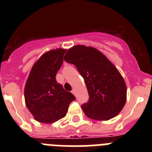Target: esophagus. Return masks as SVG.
Wrapping results in <instances>:
<instances>
[{
  "label": "esophagus",
  "mask_w": 152,
  "mask_h": 152,
  "mask_svg": "<svg viewBox=\"0 0 152 152\" xmlns=\"http://www.w3.org/2000/svg\"><path fill=\"white\" fill-rule=\"evenodd\" d=\"M72 94H73L74 95H75V94H76V93H75V89H73V90H72Z\"/></svg>",
  "instance_id": "1"
}]
</instances>
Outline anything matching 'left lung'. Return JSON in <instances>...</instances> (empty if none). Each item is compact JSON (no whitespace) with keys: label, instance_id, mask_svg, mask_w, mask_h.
Listing matches in <instances>:
<instances>
[{"label":"left lung","instance_id":"1","mask_svg":"<svg viewBox=\"0 0 152 152\" xmlns=\"http://www.w3.org/2000/svg\"><path fill=\"white\" fill-rule=\"evenodd\" d=\"M64 61L75 64L84 77L89 94L81 108L88 117L109 120L117 116L126 101V85L122 75L104 55L91 46L69 49Z\"/></svg>","mask_w":152,"mask_h":152}]
</instances>
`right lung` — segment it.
<instances>
[{"instance_id":"add662e5","label":"right lung","mask_w":152,"mask_h":152,"mask_svg":"<svg viewBox=\"0 0 152 152\" xmlns=\"http://www.w3.org/2000/svg\"><path fill=\"white\" fill-rule=\"evenodd\" d=\"M65 52V49H57L45 52L33 64L26 80V106L39 123H52L64 117L69 104L75 100L56 78Z\"/></svg>"}]
</instances>
